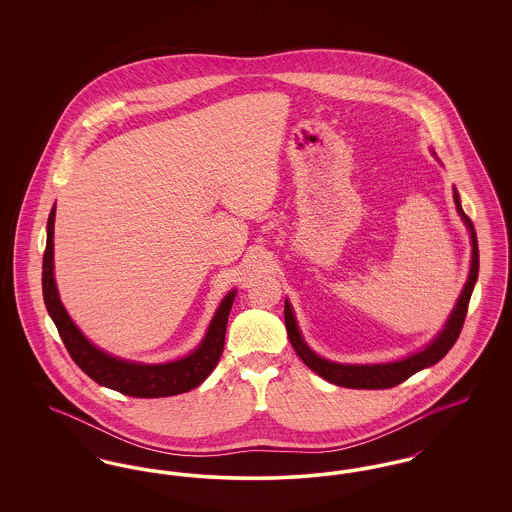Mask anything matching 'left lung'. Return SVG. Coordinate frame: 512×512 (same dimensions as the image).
<instances>
[{
  "label": "left lung",
  "mask_w": 512,
  "mask_h": 512,
  "mask_svg": "<svg viewBox=\"0 0 512 512\" xmlns=\"http://www.w3.org/2000/svg\"><path fill=\"white\" fill-rule=\"evenodd\" d=\"M453 197H455V205H457L459 215L463 217L464 224L470 230L472 261H470L468 282H466L463 293H461V297L457 301V307H455V311L451 313V317L447 320L443 332L426 349L414 353V355L403 359V361H395V363H388V365H338V363H332V361H326V359L318 357L307 347V343L301 338L299 328L295 324L292 307L286 301L284 320H286V328H288V338L292 341V347L295 349V353L299 355V359L309 366L313 372H317L318 376H322L324 380H328V382H332L336 386H341V388L386 390V388L399 386L401 382L411 378L414 372H418V370H422L426 366L436 365L438 361H441L447 355V351L455 345V341H457L461 330H463L464 318H466L468 303H470V295H472L474 284L478 280L480 255H478V240H476L474 224H472V220L468 219V215L464 213L457 190H455Z\"/></svg>",
  "instance_id": "8db88e82"
}]
</instances>
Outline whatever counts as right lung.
I'll use <instances>...</instances> for the list:
<instances>
[{
	"instance_id": "obj_1",
	"label": "right lung",
	"mask_w": 512,
	"mask_h": 512,
	"mask_svg": "<svg viewBox=\"0 0 512 512\" xmlns=\"http://www.w3.org/2000/svg\"><path fill=\"white\" fill-rule=\"evenodd\" d=\"M53 224L55 207L51 209L48 219V242L42 265V292L49 317L55 322L57 332L78 368H82L84 374H88L99 386L111 388L130 397H169L197 388L219 363L224 349L228 315L236 292L232 290L222 299L205 340L201 341V345L192 355L165 365H138L121 361L99 351L98 347L86 340L61 305L53 278Z\"/></svg>"
}]
</instances>
